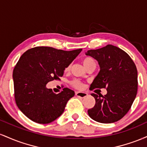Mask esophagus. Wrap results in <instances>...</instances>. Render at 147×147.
I'll return each instance as SVG.
<instances>
[{
	"instance_id": "1",
	"label": "esophagus",
	"mask_w": 147,
	"mask_h": 147,
	"mask_svg": "<svg viewBox=\"0 0 147 147\" xmlns=\"http://www.w3.org/2000/svg\"><path fill=\"white\" fill-rule=\"evenodd\" d=\"M75 95H77V97H82V98H84V97H87L88 93H86V92H76Z\"/></svg>"
}]
</instances>
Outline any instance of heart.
Listing matches in <instances>:
<instances>
[{
	"mask_svg": "<svg viewBox=\"0 0 147 147\" xmlns=\"http://www.w3.org/2000/svg\"><path fill=\"white\" fill-rule=\"evenodd\" d=\"M94 61V60L92 59V58H90V57H86V58H84L83 59V64L84 66H86V65H88V63H91V62ZM70 68V65H68V67H67L66 68H65V70H69ZM72 85L74 87L76 88H82V86H83V84L81 82H79L78 80H73L72 82Z\"/></svg>",
	"mask_w": 147,
	"mask_h": 147,
	"instance_id": "b5f03b06",
	"label": "heart"
}]
</instances>
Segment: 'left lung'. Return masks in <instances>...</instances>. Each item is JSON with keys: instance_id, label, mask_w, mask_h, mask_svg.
Here are the masks:
<instances>
[{"instance_id": "left-lung-1", "label": "left lung", "mask_w": 147, "mask_h": 147, "mask_svg": "<svg viewBox=\"0 0 147 147\" xmlns=\"http://www.w3.org/2000/svg\"><path fill=\"white\" fill-rule=\"evenodd\" d=\"M86 55L97 60L100 69L90 88H106L107 90L104 96L91 94L95 104L88 109V115L100 123L117 122L127 113L137 95L136 65L126 52L113 45L88 50Z\"/></svg>"}]
</instances>
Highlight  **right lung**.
<instances>
[{
	"mask_svg": "<svg viewBox=\"0 0 147 147\" xmlns=\"http://www.w3.org/2000/svg\"><path fill=\"white\" fill-rule=\"evenodd\" d=\"M82 50L41 46L22 55L13 71V80L16 105L26 117L38 124H49L61 115L75 92L65 88L56 94L46 84L60 79Z\"/></svg>",
	"mask_w": 147,
	"mask_h": 147,
	"instance_id": "add662e5",
	"label": "right lung"
}]
</instances>
